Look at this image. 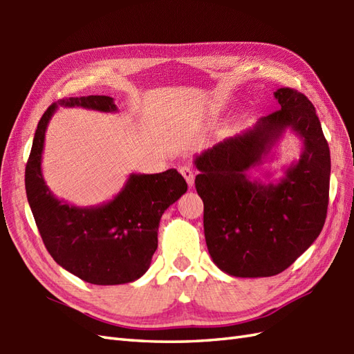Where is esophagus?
<instances>
[{"label": "esophagus", "instance_id": "esophagus-1", "mask_svg": "<svg viewBox=\"0 0 354 354\" xmlns=\"http://www.w3.org/2000/svg\"><path fill=\"white\" fill-rule=\"evenodd\" d=\"M179 171H181V175L185 178L187 184L192 187L194 184V171H193V169L189 167V165H184V167L179 169Z\"/></svg>", "mask_w": 354, "mask_h": 354}]
</instances>
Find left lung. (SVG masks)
I'll use <instances>...</instances> for the list:
<instances>
[{
    "instance_id": "left-lung-1",
    "label": "left lung",
    "mask_w": 354,
    "mask_h": 354,
    "mask_svg": "<svg viewBox=\"0 0 354 354\" xmlns=\"http://www.w3.org/2000/svg\"><path fill=\"white\" fill-rule=\"evenodd\" d=\"M274 97L280 111L194 158L208 252L232 277L283 272L317 240L326 222L330 149L317 111L295 89L280 88ZM288 130L302 140L300 160L285 168L277 183L251 182L245 171L270 159Z\"/></svg>"
}]
</instances>
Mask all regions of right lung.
I'll return each instance as SVG.
<instances>
[{
    "instance_id": "obj_1",
    "label": "right lung",
    "mask_w": 354,
    "mask_h": 354,
    "mask_svg": "<svg viewBox=\"0 0 354 354\" xmlns=\"http://www.w3.org/2000/svg\"><path fill=\"white\" fill-rule=\"evenodd\" d=\"M59 106L117 112L108 95L70 97L44 112L26 165V192L47 251L59 266L99 286L124 284L146 274L158 248L162 213L187 192L175 169L155 175L132 173L123 189L97 207L57 199L42 176L45 131Z\"/></svg>"
}]
</instances>
